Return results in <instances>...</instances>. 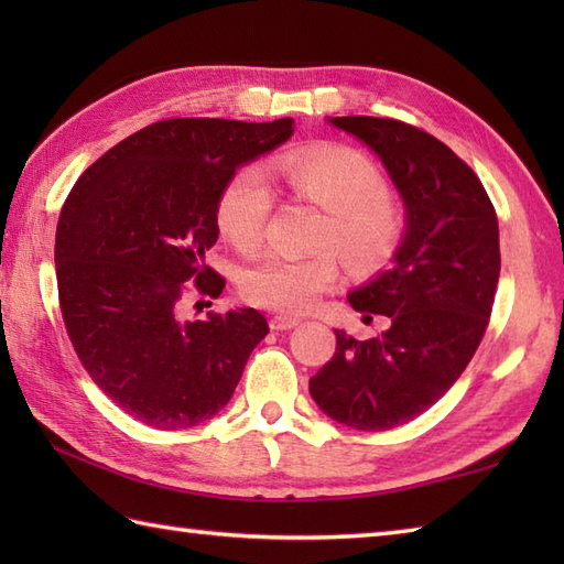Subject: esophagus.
Returning <instances> with one entry per match:
<instances>
[{"label":"esophagus","mask_w":564,"mask_h":564,"mask_svg":"<svg viewBox=\"0 0 564 564\" xmlns=\"http://www.w3.org/2000/svg\"><path fill=\"white\" fill-rule=\"evenodd\" d=\"M271 329L273 332H289V329H295L297 325H301V319L297 317H285V315H275V317H271Z\"/></svg>","instance_id":"obj_1"}]
</instances>
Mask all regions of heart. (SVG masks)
Here are the masks:
<instances>
[{
  "instance_id": "b5f03b06",
  "label": "heart",
  "mask_w": 564,
  "mask_h": 564,
  "mask_svg": "<svg viewBox=\"0 0 564 564\" xmlns=\"http://www.w3.org/2000/svg\"><path fill=\"white\" fill-rule=\"evenodd\" d=\"M297 196L329 213L322 247H337L358 267L386 259L400 237V218L388 196V182L366 154L346 148H317L271 164ZM273 208V191L259 170L237 172L218 200V225L239 249L261 242ZM339 281V261L332 251L295 259L269 251L239 273V291L249 303L285 315L313 310Z\"/></svg>"
}]
</instances>
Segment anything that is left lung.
Here are the masks:
<instances>
[{
  "label": "left lung",
  "mask_w": 564,
  "mask_h": 564,
  "mask_svg": "<svg viewBox=\"0 0 564 564\" xmlns=\"http://www.w3.org/2000/svg\"><path fill=\"white\" fill-rule=\"evenodd\" d=\"M327 121L376 152L404 232L390 267L346 295L390 327L366 341L334 329L337 351L310 394L334 422L386 431L438 402L480 346L501 269L497 213L470 166L424 130L373 116Z\"/></svg>",
  "instance_id": "1"
}]
</instances>
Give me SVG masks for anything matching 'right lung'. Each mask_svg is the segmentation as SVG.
Instances as JSON below:
<instances>
[{"label":"right lung","instance_id":"right-lung-1","mask_svg":"<svg viewBox=\"0 0 564 564\" xmlns=\"http://www.w3.org/2000/svg\"><path fill=\"white\" fill-rule=\"evenodd\" d=\"M293 126L170 118L118 142L69 191L55 235L65 327L89 378L138 422H208L269 334L254 307L182 319L178 303L191 279L203 295L223 293L206 267L223 188Z\"/></svg>","mask_w":564,"mask_h":564}]
</instances>
